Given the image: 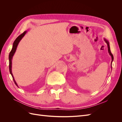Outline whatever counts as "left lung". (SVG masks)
Listing matches in <instances>:
<instances>
[{
	"label": "left lung",
	"instance_id": "1",
	"mask_svg": "<svg viewBox=\"0 0 122 122\" xmlns=\"http://www.w3.org/2000/svg\"><path fill=\"white\" fill-rule=\"evenodd\" d=\"M104 40H105V42L106 43V44H107V46H108V52H109V54H110V55H111V56H112V61H113V55H112V52H111V51H110V46H109V43H108V42L105 39H104ZM111 66H112V64H111Z\"/></svg>",
	"mask_w": 122,
	"mask_h": 122
}]
</instances>
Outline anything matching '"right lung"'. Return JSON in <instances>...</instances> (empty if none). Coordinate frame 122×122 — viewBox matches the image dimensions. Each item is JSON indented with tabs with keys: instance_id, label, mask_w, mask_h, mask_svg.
I'll use <instances>...</instances> for the list:
<instances>
[{
	"instance_id": "add662e5",
	"label": "right lung",
	"mask_w": 122,
	"mask_h": 122,
	"mask_svg": "<svg viewBox=\"0 0 122 122\" xmlns=\"http://www.w3.org/2000/svg\"><path fill=\"white\" fill-rule=\"evenodd\" d=\"M26 31H25L24 32L22 33V34H21L20 36H18V37L16 39V40H15V41L13 43L12 49V50H11V51L10 53V54H9V70H10V74L12 75V76L13 77V80H14L15 83V84L17 86H18V85H17V83L16 82L15 80V79H14V76H13V75L12 72V58H13V55H14L15 52V51L16 50V48H17V47L18 45V43H19L20 41L21 40V39L26 34Z\"/></svg>"
}]
</instances>
